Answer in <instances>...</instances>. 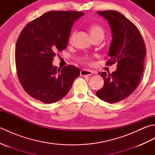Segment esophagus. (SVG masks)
I'll list each match as a JSON object with an SVG mask.
<instances>
[{
    "instance_id": "1",
    "label": "esophagus",
    "mask_w": 155,
    "mask_h": 155,
    "mask_svg": "<svg viewBox=\"0 0 155 155\" xmlns=\"http://www.w3.org/2000/svg\"><path fill=\"white\" fill-rule=\"evenodd\" d=\"M93 74V72L89 70H81V76H91Z\"/></svg>"
}]
</instances>
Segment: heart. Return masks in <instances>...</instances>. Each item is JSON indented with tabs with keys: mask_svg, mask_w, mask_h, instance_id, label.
Masks as SVG:
<instances>
[{
	"mask_svg": "<svg viewBox=\"0 0 155 155\" xmlns=\"http://www.w3.org/2000/svg\"><path fill=\"white\" fill-rule=\"evenodd\" d=\"M88 29H89V32H90V34L91 35V37L93 38L95 37H97V36H102V37H103L104 29L100 25L96 24V23H94V24H91V25H89V27H88ZM74 36V32H73V33H72V36H71V41L72 40V38H73ZM86 62H87V63H89V61L87 60Z\"/></svg>",
	"mask_w": 155,
	"mask_h": 155,
	"instance_id": "b5f03b06",
	"label": "heart"
}]
</instances>
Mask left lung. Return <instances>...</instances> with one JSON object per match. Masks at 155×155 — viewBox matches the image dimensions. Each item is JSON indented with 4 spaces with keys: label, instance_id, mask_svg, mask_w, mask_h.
Here are the masks:
<instances>
[{
    "label": "left lung",
    "instance_id": "obj_1",
    "mask_svg": "<svg viewBox=\"0 0 155 155\" xmlns=\"http://www.w3.org/2000/svg\"><path fill=\"white\" fill-rule=\"evenodd\" d=\"M97 13L108 21L113 34L108 51L110 59L106 64L117 62V68L112 74L101 72L104 86L96 94L105 102L115 103L130 95L139 85L144 70L146 47L139 29L121 13L114 11Z\"/></svg>",
    "mask_w": 155,
    "mask_h": 155
}]
</instances>
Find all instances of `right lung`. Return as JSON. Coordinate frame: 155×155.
Instances as JSON below:
<instances>
[{
  "label": "right lung",
  "mask_w": 155,
  "mask_h": 155,
  "mask_svg": "<svg viewBox=\"0 0 155 155\" xmlns=\"http://www.w3.org/2000/svg\"><path fill=\"white\" fill-rule=\"evenodd\" d=\"M80 11H50L30 22L16 41L15 62L22 88L36 100L53 103L70 91L80 69L52 65L58 51L67 48L71 28L83 16Z\"/></svg>",
  "instance_id": "right-lung-1"
}]
</instances>
